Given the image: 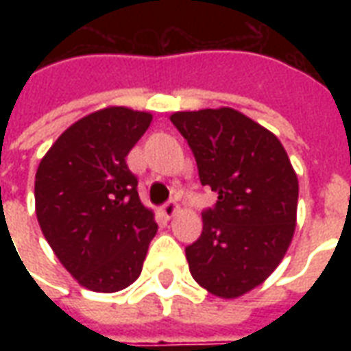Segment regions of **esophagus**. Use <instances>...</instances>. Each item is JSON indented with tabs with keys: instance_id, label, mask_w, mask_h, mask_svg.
<instances>
[{
	"instance_id": "1",
	"label": "esophagus",
	"mask_w": 351,
	"mask_h": 351,
	"mask_svg": "<svg viewBox=\"0 0 351 351\" xmlns=\"http://www.w3.org/2000/svg\"><path fill=\"white\" fill-rule=\"evenodd\" d=\"M176 213H178V206H176L175 203H167V205L161 206V214H163L167 220H171V218H173Z\"/></svg>"
}]
</instances>
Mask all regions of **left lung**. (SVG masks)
<instances>
[{"mask_svg": "<svg viewBox=\"0 0 351 351\" xmlns=\"http://www.w3.org/2000/svg\"><path fill=\"white\" fill-rule=\"evenodd\" d=\"M188 141L203 186L218 193L203 214V231L186 248L199 286L237 299L271 276L291 244L299 180L271 131L235 108L171 114Z\"/></svg>", "mask_w": 351, "mask_h": 351, "instance_id": "8db88e82", "label": "left lung"}]
</instances>
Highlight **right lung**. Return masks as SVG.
Instances as JSON below:
<instances>
[{
    "mask_svg": "<svg viewBox=\"0 0 351 351\" xmlns=\"http://www.w3.org/2000/svg\"><path fill=\"white\" fill-rule=\"evenodd\" d=\"M152 114L105 107L69 125L35 173V214L60 263L80 286L114 293L138 278L156 233L125 158Z\"/></svg>",
    "mask_w": 351,
    "mask_h": 351,
    "instance_id": "obj_1",
    "label": "right lung"
}]
</instances>
